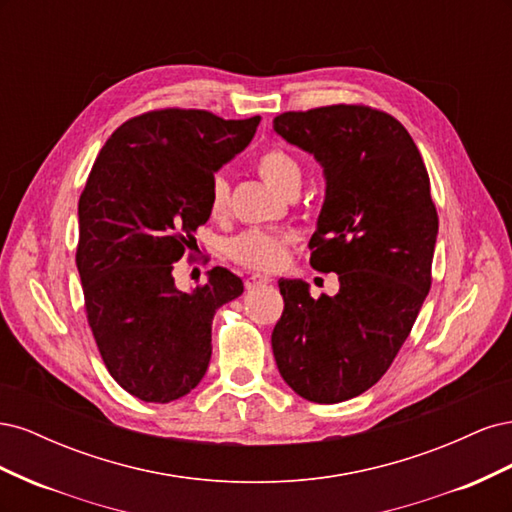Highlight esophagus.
I'll return each mask as SVG.
<instances>
[{
  "label": "esophagus",
  "instance_id": "34e87169",
  "mask_svg": "<svg viewBox=\"0 0 512 512\" xmlns=\"http://www.w3.org/2000/svg\"><path fill=\"white\" fill-rule=\"evenodd\" d=\"M267 284H271V277L269 275H260V273H254V275H250L245 280V288L247 290H254L258 286H267Z\"/></svg>",
  "mask_w": 512,
  "mask_h": 512
}]
</instances>
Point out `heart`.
<instances>
[{"instance_id": "b5f03b06", "label": "heart", "mask_w": 512, "mask_h": 512, "mask_svg": "<svg viewBox=\"0 0 512 512\" xmlns=\"http://www.w3.org/2000/svg\"><path fill=\"white\" fill-rule=\"evenodd\" d=\"M258 175L269 181L282 194L297 192L301 185V164L282 145H269L254 158ZM230 188L222 175H215L209 183V213L213 218H222L228 211ZM292 245L288 232L269 230H245L228 243V256L239 265L252 271H275L284 265L286 254Z\"/></svg>"}]
</instances>
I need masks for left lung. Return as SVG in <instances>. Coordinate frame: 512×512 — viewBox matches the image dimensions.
<instances>
[{
  "instance_id": "obj_1",
  "label": "left lung",
  "mask_w": 512,
  "mask_h": 512,
  "mask_svg": "<svg viewBox=\"0 0 512 512\" xmlns=\"http://www.w3.org/2000/svg\"><path fill=\"white\" fill-rule=\"evenodd\" d=\"M327 175L312 267L335 271V297L280 280L271 344L282 378L316 404L371 389L391 367L431 288L438 211L421 151L401 123L367 104H329L273 119Z\"/></svg>"
}]
</instances>
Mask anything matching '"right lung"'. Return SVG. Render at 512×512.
Masks as SVG:
<instances>
[{"instance_id": "1", "label": "right lung", "mask_w": 512, "mask_h": 512, "mask_svg": "<svg viewBox=\"0 0 512 512\" xmlns=\"http://www.w3.org/2000/svg\"><path fill=\"white\" fill-rule=\"evenodd\" d=\"M260 117L153 108L111 134L79 198L76 267L89 329L108 374L151 401L188 395L211 359L215 309L243 292L224 267L179 292L173 267L209 220L213 173L243 151Z\"/></svg>"}]
</instances>
